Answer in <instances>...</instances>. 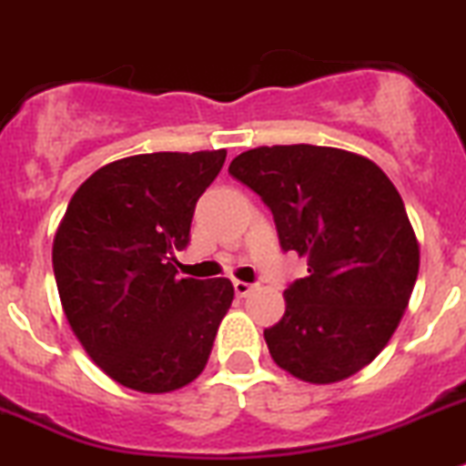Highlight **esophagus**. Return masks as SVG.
<instances>
[{"instance_id": "esophagus-1", "label": "esophagus", "mask_w": 466, "mask_h": 466, "mask_svg": "<svg viewBox=\"0 0 466 466\" xmlns=\"http://www.w3.org/2000/svg\"><path fill=\"white\" fill-rule=\"evenodd\" d=\"M253 290H255L253 283H246V280H234V292H237V297H248Z\"/></svg>"}]
</instances>
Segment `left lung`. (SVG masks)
Listing matches in <instances>:
<instances>
[{
	"mask_svg": "<svg viewBox=\"0 0 466 466\" xmlns=\"http://www.w3.org/2000/svg\"><path fill=\"white\" fill-rule=\"evenodd\" d=\"M229 174L274 213L280 248L309 264L264 329L274 362L316 385L358 374L395 334L418 279L420 248L397 187L362 155L309 144L246 150Z\"/></svg>",
	"mask_w": 466,
	"mask_h": 466,
	"instance_id": "left-lung-1",
	"label": "left lung"
}]
</instances>
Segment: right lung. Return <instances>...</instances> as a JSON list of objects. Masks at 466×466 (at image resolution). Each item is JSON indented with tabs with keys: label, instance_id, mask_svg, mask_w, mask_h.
<instances>
[{
	"label": "right lung",
	"instance_id": "1",
	"mask_svg": "<svg viewBox=\"0 0 466 466\" xmlns=\"http://www.w3.org/2000/svg\"><path fill=\"white\" fill-rule=\"evenodd\" d=\"M228 150L146 153L102 167L74 192L53 241L71 329L92 362L139 392H171L207 367L232 306L228 279H178L197 199Z\"/></svg>",
	"mask_w": 466,
	"mask_h": 466
}]
</instances>
